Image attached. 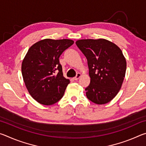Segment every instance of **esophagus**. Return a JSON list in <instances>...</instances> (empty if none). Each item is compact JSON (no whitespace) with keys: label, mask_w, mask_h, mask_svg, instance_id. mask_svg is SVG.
Segmentation results:
<instances>
[{"label":"esophagus","mask_w":146,"mask_h":146,"mask_svg":"<svg viewBox=\"0 0 146 146\" xmlns=\"http://www.w3.org/2000/svg\"><path fill=\"white\" fill-rule=\"evenodd\" d=\"M80 76H81V74H80V73H78L77 74H76V76H75V77H74V80H77L80 77Z\"/></svg>","instance_id":"esophagus-1"}]
</instances>
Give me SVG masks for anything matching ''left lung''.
Listing matches in <instances>:
<instances>
[{
    "mask_svg": "<svg viewBox=\"0 0 146 146\" xmlns=\"http://www.w3.org/2000/svg\"><path fill=\"white\" fill-rule=\"evenodd\" d=\"M76 44L88 60L91 80L85 89L87 98L97 104L110 102L120 90L125 77L126 60L122 51L103 38L82 39Z\"/></svg>",
    "mask_w": 146,
    "mask_h": 146,
    "instance_id": "1",
    "label": "left lung"
}]
</instances>
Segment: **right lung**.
<instances>
[{"label": "right lung", "instance_id": "right-lung-1", "mask_svg": "<svg viewBox=\"0 0 146 146\" xmlns=\"http://www.w3.org/2000/svg\"><path fill=\"white\" fill-rule=\"evenodd\" d=\"M73 43L70 39L46 38L28 49L22 63V74L28 92L41 104H54L64 96L70 82L64 77L59 57Z\"/></svg>", "mask_w": 146, "mask_h": 146}]
</instances>
